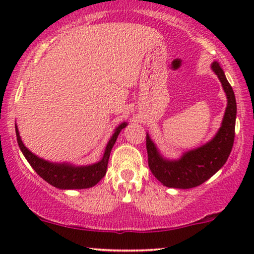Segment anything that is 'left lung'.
<instances>
[{
	"mask_svg": "<svg viewBox=\"0 0 254 254\" xmlns=\"http://www.w3.org/2000/svg\"><path fill=\"white\" fill-rule=\"evenodd\" d=\"M211 70L222 83L228 104L220 129L209 142L184 152L178 159H169L159 152L154 141L147 134L149 168L152 175L166 187L187 190L201 185L225 164L231 152L237 114L235 93L217 61L211 64Z\"/></svg>",
	"mask_w": 254,
	"mask_h": 254,
	"instance_id": "left-lung-1",
	"label": "left lung"
}]
</instances>
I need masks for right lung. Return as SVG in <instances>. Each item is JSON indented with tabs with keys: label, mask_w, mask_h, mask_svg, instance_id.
Wrapping results in <instances>:
<instances>
[{
	"label": "right lung",
	"mask_w": 254,
	"mask_h": 254,
	"mask_svg": "<svg viewBox=\"0 0 254 254\" xmlns=\"http://www.w3.org/2000/svg\"><path fill=\"white\" fill-rule=\"evenodd\" d=\"M126 126L127 123H123L114 129V133L111 136L110 141L107 142L105 151H104L103 157L99 162L95 163V164L81 166L70 164V163L48 162L46 159L38 157L24 145L17 126L16 136L24 157L45 182L60 190H83L97 185L106 175L111 150L116 143L118 135Z\"/></svg>",
	"instance_id": "obj_1"
}]
</instances>
